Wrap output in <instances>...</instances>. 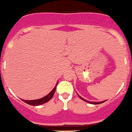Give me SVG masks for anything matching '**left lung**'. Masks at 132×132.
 <instances>
[{
    "label": "left lung",
    "instance_id": "obj_1",
    "mask_svg": "<svg viewBox=\"0 0 132 132\" xmlns=\"http://www.w3.org/2000/svg\"><path fill=\"white\" fill-rule=\"evenodd\" d=\"M79 97H80V98L82 99V100H83V101H85V102H88V103H90V104H99L103 103V102H105V101H102V102H88V101H87V100H85V99H84V98H82L80 97V96H79Z\"/></svg>",
    "mask_w": 132,
    "mask_h": 132
}]
</instances>
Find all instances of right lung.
Returning a JSON list of instances; mask_svg holds the SVG:
<instances>
[{
  "label": "right lung",
  "instance_id": "1",
  "mask_svg": "<svg viewBox=\"0 0 132 132\" xmlns=\"http://www.w3.org/2000/svg\"><path fill=\"white\" fill-rule=\"evenodd\" d=\"M55 90L56 87H55V88L47 94V96H45V97L42 98L40 99H38V100H33V101H26V100H22V101H24V102H26V104H30V105L31 106L41 105V104H43L44 103H46V102H47L49 101H50V100L52 99V98L53 97V96L54 95Z\"/></svg>",
  "mask_w": 132,
  "mask_h": 132
}]
</instances>
